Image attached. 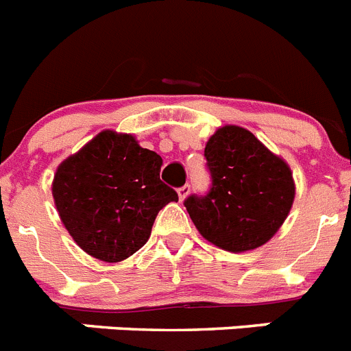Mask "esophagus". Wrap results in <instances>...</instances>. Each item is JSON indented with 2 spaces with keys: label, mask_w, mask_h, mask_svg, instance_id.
I'll use <instances>...</instances> for the list:
<instances>
[{
  "label": "esophagus",
  "mask_w": 351,
  "mask_h": 351,
  "mask_svg": "<svg viewBox=\"0 0 351 351\" xmlns=\"http://www.w3.org/2000/svg\"><path fill=\"white\" fill-rule=\"evenodd\" d=\"M188 193H190V184H184L181 186L178 190V195H179V202H182L186 197H188Z\"/></svg>",
  "instance_id": "1"
}]
</instances>
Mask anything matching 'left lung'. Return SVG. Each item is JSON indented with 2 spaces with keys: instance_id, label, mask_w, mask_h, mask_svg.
I'll return each instance as SVG.
<instances>
[{
  "instance_id": "left-lung-1",
  "label": "left lung",
  "mask_w": 351,
  "mask_h": 351,
  "mask_svg": "<svg viewBox=\"0 0 351 351\" xmlns=\"http://www.w3.org/2000/svg\"><path fill=\"white\" fill-rule=\"evenodd\" d=\"M206 197H188L186 210L206 241L232 253L256 250L287 219L295 182L287 161L246 128L225 125L207 141Z\"/></svg>"
}]
</instances>
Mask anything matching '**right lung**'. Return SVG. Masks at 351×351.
I'll return each instance as SVG.
<instances>
[{
	"instance_id": "right-lung-1",
	"label": "right lung",
	"mask_w": 351,
	"mask_h": 351,
	"mask_svg": "<svg viewBox=\"0 0 351 351\" xmlns=\"http://www.w3.org/2000/svg\"><path fill=\"white\" fill-rule=\"evenodd\" d=\"M160 154L130 133L104 130L61 161L52 197L68 234L101 262H121L147 243L151 228L178 193L160 181Z\"/></svg>"
}]
</instances>
